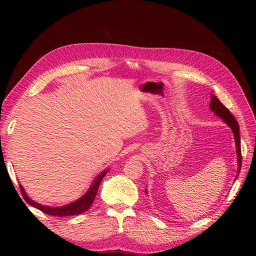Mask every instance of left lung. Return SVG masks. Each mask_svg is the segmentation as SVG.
Listing matches in <instances>:
<instances>
[{
	"mask_svg": "<svg viewBox=\"0 0 256 256\" xmlns=\"http://www.w3.org/2000/svg\"><path fill=\"white\" fill-rule=\"evenodd\" d=\"M210 110L212 112H214V114L216 116L221 118L226 124H228V126L232 129L234 134V138L236 142V152H237V161H238V170H237V176L240 172V168H242V148H240V136H239V125L238 122L235 120V118L233 115L230 114V112L228 111V108L224 106L220 100L216 98L214 95L210 96ZM146 192V191H145Z\"/></svg>",
	"mask_w": 256,
	"mask_h": 256,
	"instance_id": "1",
	"label": "left lung"
}]
</instances>
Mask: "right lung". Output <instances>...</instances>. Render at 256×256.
Listing matches in <instances>:
<instances>
[{"label": "right lung", "mask_w": 256, "mask_h": 256, "mask_svg": "<svg viewBox=\"0 0 256 256\" xmlns=\"http://www.w3.org/2000/svg\"><path fill=\"white\" fill-rule=\"evenodd\" d=\"M108 171H109V170H106V171L102 172L95 178L94 182H92V184H90V189L86 192H85L84 196H82L79 200H74V202H72L70 204H67L65 206L50 207V206L38 204V203L35 202V200H30L26 196V192L21 184H20V190H21L23 198H24V200H26L28 204H30V206H33L37 209H40V210H42L44 214H50V216H67L80 214H83L84 212L88 210V208L90 207L92 202H94L95 196L97 194L98 188H99V184H100V182H102V178L106 176Z\"/></svg>", "instance_id": "obj_1"}]
</instances>
